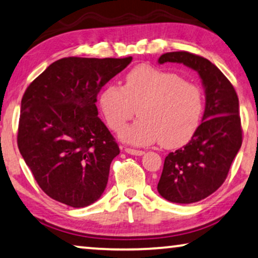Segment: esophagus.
<instances>
[{
  "mask_svg": "<svg viewBox=\"0 0 258 258\" xmlns=\"http://www.w3.org/2000/svg\"><path fill=\"white\" fill-rule=\"evenodd\" d=\"M125 152L127 154L131 155H138V157H140V155L145 154L144 151H139V150H133V148H125Z\"/></svg>",
  "mask_w": 258,
  "mask_h": 258,
  "instance_id": "obj_1",
  "label": "esophagus"
}]
</instances>
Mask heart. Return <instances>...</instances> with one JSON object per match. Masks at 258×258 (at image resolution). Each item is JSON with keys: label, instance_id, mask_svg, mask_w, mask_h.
Listing matches in <instances>:
<instances>
[{"label": "heart", "instance_id": "b5f03b06", "mask_svg": "<svg viewBox=\"0 0 258 258\" xmlns=\"http://www.w3.org/2000/svg\"><path fill=\"white\" fill-rule=\"evenodd\" d=\"M107 125L118 132L133 118L139 119L121 132L132 145L154 141L173 148L186 144L200 125L203 97L200 86L183 81L175 72L139 64L126 74L124 86L110 84L99 97Z\"/></svg>", "mask_w": 258, "mask_h": 258}]
</instances>
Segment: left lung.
<instances>
[{
  "mask_svg": "<svg viewBox=\"0 0 258 258\" xmlns=\"http://www.w3.org/2000/svg\"><path fill=\"white\" fill-rule=\"evenodd\" d=\"M158 63L186 65L198 72L205 89L202 122L186 146L167 155L158 183L159 194L166 200L188 205L219 189L241 148L238 98L219 68L201 56L166 52Z\"/></svg>",
  "mask_w": 258,
  "mask_h": 258,
  "instance_id": "obj_1",
  "label": "left lung"
}]
</instances>
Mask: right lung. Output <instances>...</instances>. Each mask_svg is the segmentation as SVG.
Wrapping results in <instances>:
<instances>
[{
	"label": "right lung",
	"instance_id": "1",
	"mask_svg": "<svg viewBox=\"0 0 258 258\" xmlns=\"http://www.w3.org/2000/svg\"><path fill=\"white\" fill-rule=\"evenodd\" d=\"M131 61L132 57L61 58L25 90L19 150L53 200L83 208L104 193L110 165L120 151L98 117L97 94Z\"/></svg>",
	"mask_w": 258,
	"mask_h": 258
}]
</instances>
